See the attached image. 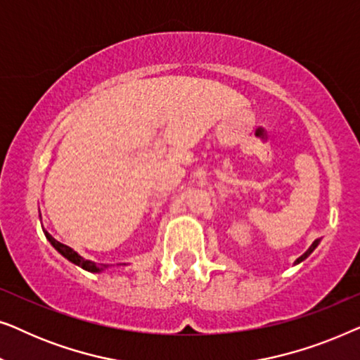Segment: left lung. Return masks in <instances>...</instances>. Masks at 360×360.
Segmentation results:
<instances>
[{
    "instance_id": "obj_1",
    "label": "left lung",
    "mask_w": 360,
    "mask_h": 360,
    "mask_svg": "<svg viewBox=\"0 0 360 360\" xmlns=\"http://www.w3.org/2000/svg\"><path fill=\"white\" fill-rule=\"evenodd\" d=\"M318 244H319V239H316V240H314V243H313L311 245H309V249L307 250V252H304V254L302 255V257H298L297 260H295V264H300V262H303V260H304V259H307V257H308V255H309V254H311V252H313V250L318 248Z\"/></svg>"
}]
</instances>
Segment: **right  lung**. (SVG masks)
Masks as SVG:
<instances>
[{"label": "right lung", "mask_w": 360, "mask_h": 360, "mask_svg": "<svg viewBox=\"0 0 360 360\" xmlns=\"http://www.w3.org/2000/svg\"><path fill=\"white\" fill-rule=\"evenodd\" d=\"M44 234H46V238L49 239V243H51V244L53 245V248H56V249L58 250V252H60V254L63 255V257L70 260L72 264L78 265V267L85 269V270H88V272H93V274H100V272H103V270H105V269H108V265H105V264H96V262H91V260L83 259L82 255H78L72 248H68V245L58 243L57 239H53L52 236L49 234L46 229H44Z\"/></svg>", "instance_id": "right-lung-1"}]
</instances>
